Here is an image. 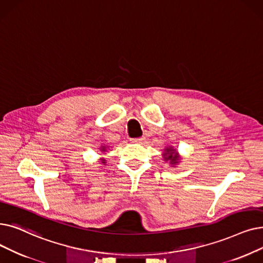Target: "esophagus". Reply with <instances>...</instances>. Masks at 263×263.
Listing matches in <instances>:
<instances>
[{
    "instance_id": "1",
    "label": "esophagus",
    "mask_w": 263,
    "mask_h": 263,
    "mask_svg": "<svg viewBox=\"0 0 263 263\" xmlns=\"http://www.w3.org/2000/svg\"><path fill=\"white\" fill-rule=\"evenodd\" d=\"M145 141H146L145 138H140V139H134V140H132V142H133V143H136V144H143Z\"/></svg>"
}]
</instances>
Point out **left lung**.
Wrapping results in <instances>:
<instances>
[{
  "label": "left lung",
  "mask_w": 263,
  "mask_h": 263,
  "mask_svg": "<svg viewBox=\"0 0 263 263\" xmlns=\"http://www.w3.org/2000/svg\"><path fill=\"white\" fill-rule=\"evenodd\" d=\"M162 156H163L164 161L168 162V164L171 166H173V167H175V165H177L180 162V160H181V158H180V156H179L176 148H174L173 146H171V145L170 146L167 145L164 148Z\"/></svg>",
  "instance_id": "1"
}]
</instances>
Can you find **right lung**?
<instances>
[{
  "instance_id": "1",
  "label": "right lung",
  "mask_w": 263,
  "mask_h": 263,
  "mask_svg": "<svg viewBox=\"0 0 263 263\" xmlns=\"http://www.w3.org/2000/svg\"><path fill=\"white\" fill-rule=\"evenodd\" d=\"M107 148H108V146L101 145V147H100V152H101V153H106V152H107ZM100 160H101V162L103 163V164H105V163H106V160H105L104 158H101Z\"/></svg>"
}]
</instances>
